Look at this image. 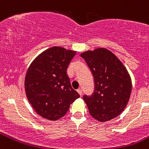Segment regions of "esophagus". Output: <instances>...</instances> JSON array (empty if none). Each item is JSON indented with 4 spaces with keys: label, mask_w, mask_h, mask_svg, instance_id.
<instances>
[{
    "label": "esophagus",
    "mask_w": 149,
    "mask_h": 149,
    "mask_svg": "<svg viewBox=\"0 0 149 149\" xmlns=\"http://www.w3.org/2000/svg\"><path fill=\"white\" fill-rule=\"evenodd\" d=\"M77 92H79V95H80L81 96V95H82V89H81V88H79V89H77Z\"/></svg>",
    "instance_id": "34e87169"
}]
</instances>
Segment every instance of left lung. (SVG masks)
<instances>
[{
    "mask_svg": "<svg viewBox=\"0 0 149 149\" xmlns=\"http://www.w3.org/2000/svg\"><path fill=\"white\" fill-rule=\"evenodd\" d=\"M94 79V91L84 95L89 112L94 119L106 122L116 117L126 107L132 81L122 62L109 50L100 48L82 53Z\"/></svg>",
    "mask_w": 149,
    "mask_h": 149,
    "instance_id": "obj_1",
    "label": "left lung"
}]
</instances>
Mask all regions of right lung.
Returning a JSON list of instances; mask_svg holds the SVG:
<instances>
[{
  "label": "right lung",
  "mask_w": 149,
  "mask_h": 149,
  "mask_svg": "<svg viewBox=\"0 0 149 149\" xmlns=\"http://www.w3.org/2000/svg\"><path fill=\"white\" fill-rule=\"evenodd\" d=\"M76 52L63 47L48 49L29 67L24 80L28 101L43 118L55 121L65 116L80 97L72 88L67 69Z\"/></svg>",
  "instance_id": "1"
}]
</instances>
